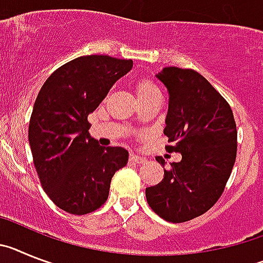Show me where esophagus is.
I'll use <instances>...</instances> for the list:
<instances>
[{
	"mask_svg": "<svg viewBox=\"0 0 263 263\" xmlns=\"http://www.w3.org/2000/svg\"><path fill=\"white\" fill-rule=\"evenodd\" d=\"M145 161V159H143L141 156H138V155L131 154L129 155V163H134V164H143Z\"/></svg>",
	"mask_w": 263,
	"mask_h": 263,
	"instance_id": "34e87169",
	"label": "esophagus"
}]
</instances>
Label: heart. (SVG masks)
<instances>
[{
  "label": "heart",
  "mask_w": 263,
  "mask_h": 263,
  "mask_svg": "<svg viewBox=\"0 0 263 263\" xmlns=\"http://www.w3.org/2000/svg\"><path fill=\"white\" fill-rule=\"evenodd\" d=\"M135 90H136V95H138L139 100L141 102V104L151 102V100L155 99H161V93H160L159 87L149 79H140V81L136 83L135 86Z\"/></svg>",
  "instance_id": "obj_1"
}]
</instances>
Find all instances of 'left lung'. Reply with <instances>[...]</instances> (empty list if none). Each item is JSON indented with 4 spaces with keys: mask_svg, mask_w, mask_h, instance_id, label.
I'll list each match as a JSON object with an SVG mask.
<instances>
[{
    "mask_svg": "<svg viewBox=\"0 0 263 263\" xmlns=\"http://www.w3.org/2000/svg\"><path fill=\"white\" fill-rule=\"evenodd\" d=\"M157 78L170 93L165 151L182 159L145 196L155 213L180 223L204 214L223 193L237 156L236 120L225 98L195 70L165 67ZM156 160L164 168L163 157Z\"/></svg>",
    "mask_w": 263,
    "mask_h": 263,
    "instance_id": "obj_1",
    "label": "left lung"
}]
</instances>
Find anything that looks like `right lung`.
<instances>
[{
    "instance_id": "right-lung-1",
    "label": "right lung",
    "mask_w": 263,
    "mask_h": 263,
    "mask_svg": "<svg viewBox=\"0 0 263 263\" xmlns=\"http://www.w3.org/2000/svg\"><path fill=\"white\" fill-rule=\"evenodd\" d=\"M131 59L84 55L65 63L41 87L29 123V143L41 185L67 213L87 214L108 197L116 171L128 161L120 147H100L87 118Z\"/></svg>"
}]
</instances>
